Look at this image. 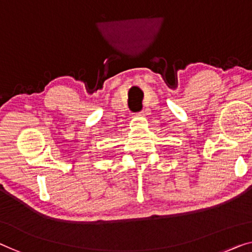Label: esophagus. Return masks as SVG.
I'll return each mask as SVG.
<instances>
[{"instance_id":"obj_1","label":"esophagus","mask_w":252,"mask_h":252,"mask_svg":"<svg viewBox=\"0 0 252 252\" xmlns=\"http://www.w3.org/2000/svg\"><path fill=\"white\" fill-rule=\"evenodd\" d=\"M134 116H138V118H142V116H145V112H139V113L134 114Z\"/></svg>"}]
</instances>
